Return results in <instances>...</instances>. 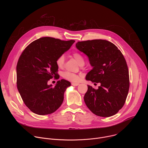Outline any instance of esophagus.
<instances>
[{
	"label": "esophagus",
	"mask_w": 148,
	"mask_h": 148,
	"mask_svg": "<svg viewBox=\"0 0 148 148\" xmlns=\"http://www.w3.org/2000/svg\"><path fill=\"white\" fill-rule=\"evenodd\" d=\"M71 85L73 86H77L79 85V84L78 83H76V82H72L71 83Z\"/></svg>",
	"instance_id": "esophagus-1"
}]
</instances>
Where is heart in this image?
I'll return each mask as SVG.
<instances>
[{
    "mask_svg": "<svg viewBox=\"0 0 148 148\" xmlns=\"http://www.w3.org/2000/svg\"><path fill=\"white\" fill-rule=\"evenodd\" d=\"M73 56L79 66H83L84 64V59L81 54L78 53H74L73 54ZM64 62H65V56L64 55H61L57 58L56 64L58 67L61 68L64 66ZM62 75L66 79L71 81H74V82H77L79 79V75L70 72H64L63 73Z\"/></svg>",
    "mask_w": 148,
    "mask_h": 148,
    "instance_id": "heart-1",
    "label": "heart"
}]
</instances>
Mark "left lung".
<instances>
[{"instance_id":"obj_1","label":"left lung","mask_w":148,"mask_h":148,"mask_svg":"<svg viewBox=\"0 0 148 148\" xmlns=\"http://www.w3.org/2000/svg\"><path fill=\"white\" fill-rule=\"evenodd\" d=\"M76 48L88 58L92 70L86 79L100 83L95 90L88 86L84 99L89 110L97 116L116 114L125 102L130 88L129 71L121 51L105 40L78 41Z\"/></svg>"}]
</instances>
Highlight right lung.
I'll return each instance as SVG.
<instances>
[{
  "label": "right lung",
  "instance_id": "right-lung-1",
  "mask_svg": "<svg viewBox=\"0 0 148 148\" xmlns=\"http://www.w3.org/2000/svg\"><path fill=\"white\" fill-rule=\"evenodd\" d=\"M74 42L42 37L33 41L21 54L16 67L17 90L33 112L50 114L61 106L71 83L62 79L53 87L47 82L53 77L59 78L57 58L68 51Z\"/></svg>",
  "mask_w": 148,
  "mask_h": 148
}]
</instances>
